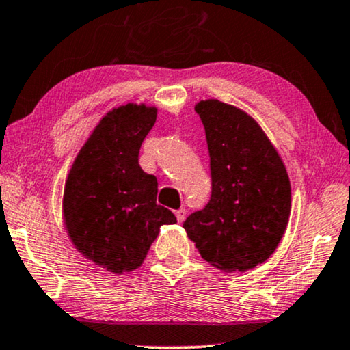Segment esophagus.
Wrapping results in <instances>:
<instances>
[{"mask_svg": "<svg viewBox=\"0 0 350 350\" xmlns=\"http://www.w3.org/2000/svg\"><path fill=\"white\" fill-rule=\"evenodd\" d=\"M185 215H187L185 208H179V211H176V218H177V221H179V223L185 220Z\"/></svg>", "mask_w": 350, "mask_h": 350, "instance_id": "1", "label": "esophagus"}]
</instances>
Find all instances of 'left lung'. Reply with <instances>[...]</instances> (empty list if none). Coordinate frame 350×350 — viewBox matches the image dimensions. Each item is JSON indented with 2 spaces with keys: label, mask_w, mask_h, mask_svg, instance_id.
I'll list each match as a JSON object with an SVG mask.
<instances>
[{
  "label": "left lung",
  "mask_w": 350,
  "mask_h": 350,
  "mask_svg": "<svg viewBox=\"0 0 350 350\" xmlns=\"http://www.w3.org/2000/svg\"><path fill=\"white\" fill-rule=\"evenodd\" d=\"M206 129L212 196L184 229L202 259L221 272H247L272 256L291 215L283 159L256 119L217 98L195 105Z\"/></svg>",
  "instance_id": "left-lung-1"
}]
</instances>
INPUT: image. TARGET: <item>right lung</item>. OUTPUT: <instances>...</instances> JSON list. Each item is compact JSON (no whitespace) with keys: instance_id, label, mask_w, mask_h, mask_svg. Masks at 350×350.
Masks as SVG:
<instances>
[{"instance_id":"right-lung-1","label":"right lung","mask_w":350,"mask_h":350,"mask_svg":"<svg viewBox=\"0 0 350 350\" xmlns=\"http://www.w3.org/2000/svg\"><path fill=\"white\" fill-rule=\"evenodd\" d=\"M157 107L129 102L113 108L78 150L64 184L62 221L83 258L109 273L142 267L174 213L157 204V177L138 163Z\"/></svg>"}]
</instances>
